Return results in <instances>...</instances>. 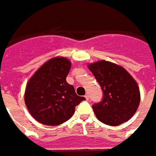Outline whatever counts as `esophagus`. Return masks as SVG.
Segmentation results:
<instances>
[{
    "label": "esophagus",
    "mask_w": 156,
    "mask_h": 156,
    "mask_svg": "<svg viewBox=\"0 0 156 156\" xmlns=\"http://www.w3.org/2000/svg\"><path fill=\"white\" fill-rule=\"evenodd\" d=\"M85 98H86V100L89 99V94H86V95H85Z\"/></svg>",
    "instance_id": "esophagus-1"
}]
</instances>
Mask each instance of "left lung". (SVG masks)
<instances>
[{"label":"left lung","instance_id":"8db88e82","mask_svg":"<svg viewBox=\"0 0 156 156\" xmlns=\"http://www.w3.org/2000/svg\"><path fill=\"white\" fill-rule=\"evenodd\" d=\"M103 92L101 101L92 106L100 122L118 126L129 121L140 104L139 87L128 71L115 63L100 61L88 65Z\"/></svg>","mask_w":156,"mask_h":156}]
</instances>
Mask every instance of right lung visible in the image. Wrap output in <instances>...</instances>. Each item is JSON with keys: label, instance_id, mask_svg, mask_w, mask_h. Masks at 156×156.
<instances>
[{"label": "right lung", "instance_id": "right-lung-1", "mask_svg": "<svg viewBox=\"0 0 156 156\" xmlns=\"http://www.w3.org/2000/svg\"><path fill=\"white\" fill-rule=\"evenodd\" d=\"M71 62L63 57L48 61L28 81L25 91V103L31 115L39 122L57 126L67 122L75 108L86 100L77 95L74 86L66 78Z\"/></svg>", "mask_w": 156, "mask_h": 156}]
</instances>
